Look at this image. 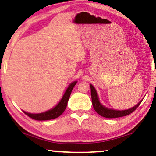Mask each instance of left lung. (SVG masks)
Instances as JSON below:
<instances>
[{
    "label": "left lung",
    "instance_id": "left-lung-1",
    "mask_svg": "<svg viewBox=\"0 0 156 156\" xmlns=\"http://www.w3.org/2000/svg\"><path fill=\"white\" fill-rule=\"evenodd\" d=\"M90 88H91V96H92V105L95 112L98 114L102 116V117L105 118H117L121 117H125V116L128 115V114H131L132 112H134L138 108L140 103L142 101H139L136 105H134L132 108L126 109V110H115L113 108H109L105 107L101 103L98 97V92H97L95 88L93 87L92 84L90 83Z\"/></svg>",
    "mask_w": 156,
    "mask_h": 156
}]
</instances>
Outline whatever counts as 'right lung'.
Instances as JSON below:
<instances>
[{
	"mask_svg": "<svg viewBox=\"0 0 156 156\" xmlns=\"http://www.w3.org/2000/svg\"><path fill=\"white\" fill-rule=\"evenodd\" d=\"M77 82H78L77 80H75L68 86L67 89L64 93L63 96H62V99L53 108L49 109L46 112L38 113V114H32V113H28L25 112V111H23V112L27 114L29 117L36 119V120H50V119H55V118L58 117L63 114L64 110L66 109L69 96H70L71 92H72L73 87H75Z\"/></svg>",
	"mask_w": 156,
	"mask_h": 156,
	"instance_id": "obj_1",
	"label": "right lung"
}]
</instances>
